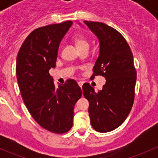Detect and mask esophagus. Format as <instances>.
<instances>
[{
    "label": "esophagus",
    "mask_w": 158,
    "mask_h": 158,
    "mask_svg": "<svg viewBox=\"0 0 158 158\" xmlns=\"http://www.w3.org/2000/svg\"><path fill=\"white\" fill-rule=\"evenodd\" d=\"M78 85H79V86H80L81 88H82V85H83V82H78Z\"/></svg>",
    "instance_id": "esophagus-1"
}]
</instances>
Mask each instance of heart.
Segmentation results:
<instances>
[{
    "label": "heart",
    "instance_id": "1",
    "mask_svg": "<svg viewBox=\"0 0 158 158\" xmlns=\"http://www.w3.org/2000/svg\"><path fill=\"white\" fill-rule=\"evenodd\" d=\"M75 43L76 44V47L78 49L82 48L84 47H89V42L82 36H76L74 39Z\"/></svg>",
    "mask_w": 158,
    "mask_h": 158
}]
</instances>
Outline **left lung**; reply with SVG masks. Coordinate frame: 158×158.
Wrapping results in <instances>:
<instances>
[{
    "label": "left lung",
    "mask_w": 158,
    "mask_h": 158,
    "mask_svg": "<svg viewBox=\"0 0 158 158\" xmlns=\"http://www.w3.org/2000/svg\"><path fill=\"white\" fill-rule=\"evenodd\" d=\"M84 23L99 40V55L92 77L102 76L106 79L98 92L89 83L82 85L89 102L91 125L98 132L111 131L125 122L133 106L137 79L133 54L118 30L100 22Z\"/></svg>",
    "instance_id": "left-lung-1"
}]
</instances>
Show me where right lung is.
<instances>
[{
	"instance_id": "right-lung-1",
	"label": "right lung",
	"mask_w": 158,
	"mask_h": 158,
	"mask_svg": "<svg viewBox=\"0 0 158 158\" xmlns=\"http://www.w3.org/2000/svg\"><path fill=\"white\" fill-rule=\"evenodd\" d=\"M73 22L50 24L32 31L17 57L16 74L25 106L42 128L56 134L69 131L74 106L82 90L73 79L56 87L49 75L56 67L59 46Z\"/></svg>"
}]
</instances>
